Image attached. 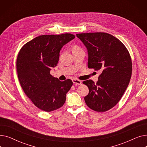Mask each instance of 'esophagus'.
<instances>
[{
	"mask_svg": "<svg viewBox=\"0 0 147 147\" xmlns=\"http://www.w3.org/2000/svg\"><path fill=\"white\" fill-rule=\"evenodd\" d=\"M73 82L74 84H78V85H79V84H82V82L79 80H78V79H73Z\"/></svg>",
	"mask_w": 147,
	"mask_h": 147,
	"instance_id": "esophagus-1",
	"label": "esophagus"
}]
</instances>
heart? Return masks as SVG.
<instances>
[{
    "label": "heart",
    "instance_id": "b5f03b06",
    "mask_svg": "<svg viewBox=\"0 0 147 147\" xmlns=\"http://www.w3.org/2000/svg\"><path fill=\"white\" fill-rule=\"evenodd\" d=\"M78 46H75V47L74 48H78Z\"/></svg>",
    "mask_w": 147,
    "mask_h": 147
}]
</instances>
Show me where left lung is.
Listing matches in <instances>:
<instances>
[{"mask_svg": "<svg viewBox=\"0 0 147 147\" xmlns=\"http://www.w3.org/2000/svg\"><path fill=\"white\" fill-rule=\"evenodd\" d=\"M88 52V68L101 71L96 83L83 82L89 88L84 97L86 105L97 112H105L116 105L127 88L132 63L126 46L116 37L106 33L77 34Z\"/></svg>", "mask_w": 147, "mask_h": 147, "instance_id": "obj_1", "label": "left lung"}]
</instances>
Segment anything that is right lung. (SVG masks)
Instances as JSON below:
<instances>
[{
	"instance_id": "right-lung-1",
	"label": "right lung",
	"mask_w": 147,
	"mask_h": 147,
	"mask_svg": "<svg viewBox=\"0 0 147 147\" xmlns=\"http://www.w3.org/2000/svg\"><path fill=\"white\" fill-rule=\"evenodd\" d=\"M75 38L70 33L42 35L26 43L17 58V72L25 94L38 109L50 112L63 106L73 85L70 79L61 82L50 74L57 65L63 46Z\"/></svg>"
}]
</instances>
